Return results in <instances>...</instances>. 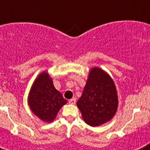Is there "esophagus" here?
<instances>
[{
	"label": "esophagus",
	"mask_w": 150,
	"mask_h": 150,
	"mask_svg": "<svg viewBox=\"0 0 150 150\" xmlns=\"http://www.w3.org/2000/svg\"><path fill=\"white\" fill-rule=\"evenodd\" d=\"M69 104H76V98H72L71 99V100H69Z\"/></svg>",
	"instance_id": "34e87169"
}]
</instances>
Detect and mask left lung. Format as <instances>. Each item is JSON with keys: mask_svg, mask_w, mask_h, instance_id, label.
Masks as SVG:
<instances>
[{"mask_svg": "<svg viewBox=\"0 0 150 150\" xmlns=\"http://www.w3.org/2000/svg\"><path fill=\"white\" fill-rule=\"evenodd\" d=\"M76 105L84 121L91 126L110 120L118 107L116 89L110 76L98 67L91 69Z\"/></svg>", "mask_w": 150, "mask_h": 150, "instance_id": "8db88e82", "label": "left lung"}]
</instances>
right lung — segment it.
I'll list each match as a JSON object with an SVG mask.
<instances>
[{
    "mask_svg": "<svg viewBox=\"0 0 150 150\" xmlns=\"http://www.w3.org/2000/svg\"><path fill=\"white\" fill-rule=\"evenodd\" d=\"M66 103V99L55 88L48 74L43 72L40 74L28 97V104L34 114L43 121L52 122Z\"/></svg>",
    "mask_w": 150,
    "mask_h": 150,
    "instance_id": "obj_1",
    "label": "right lung"
}]
</instances>
